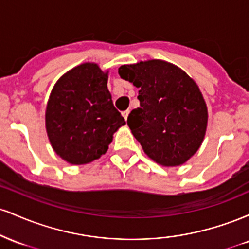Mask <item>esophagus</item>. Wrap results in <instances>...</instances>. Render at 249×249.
<instances>
[{"label":"esophagus","mask_w":249,"mask_h":249,"mask_svg":"<svg viewBox=\"0 0 249 249\" xmlns=\"http://www.w3.org/2000/svg\"><path fill=\"white\" fill-rule=\"evenodd\" d=\"M128 113H130V111H128V110L124 111V112H122V115H123V117H124V118H125V121H126V119H127V117H128Z\"/></svg>","instance_id":"1"}]
</instances>
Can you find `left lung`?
Masks as SVG:
<instances>
[{"label":"left lung","mask_w":249,"mask_h":249,"mask_svg":"<svg viewBox=\"0 0 249 249\" xmlns=\"http://www.w3.org/2000/svg\"><path fill=\"white\" fill-rule=\"evenodd\" d=\"M118 72L139 88L141 107L131 111L127 125L144 152L162 166L186 162L207 127L206 103L196 82L160 59L122 65Z\"/></svg>","instance_id":"obj_1"}]
</instances>
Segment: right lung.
<instances>
[{
  "instance_id": "obj_1",
  "label": "right lung",
  "mask_w": 249,
  "mask_h": 249,
  "mask_svg": "<svg viewBox=\"0 0 249 249\" xmlns=\"http://www.w3.org/2000/svg\"><path fill=\"white\" fill-rule=\"evenodd\" d=\"M107 73L84 63L63 75L51 91L45 127L53 151L69 164L98 159L125 124L107 90Z\"/></svg>"
}]
</instances>
